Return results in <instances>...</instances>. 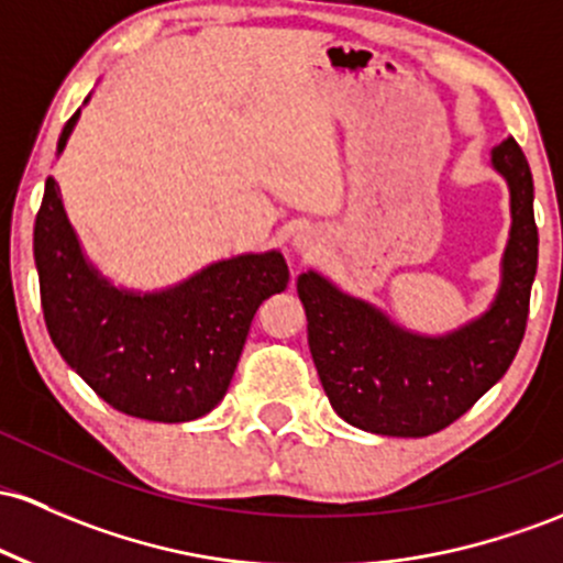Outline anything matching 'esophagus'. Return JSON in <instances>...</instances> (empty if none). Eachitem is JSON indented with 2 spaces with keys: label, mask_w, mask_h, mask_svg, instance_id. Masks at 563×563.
<instances>
[{
  "label": "esophagus",
  "mask_w": 563,
  "mask_h": 563,
  "mask_svg": "<svg viewBox=\"0 0 563 563\" xmlns=\"http://www.w3.org/2000/svg\"><path fill=\"white\" fill-rule=\"evenodd\" d=\"M294 245H296V251H301V253H312L314 249H318V245H314V240L310 238V234H296Z\"/></svg>",
  "instance_id": "1"
}]
</instances>
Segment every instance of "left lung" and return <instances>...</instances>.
Returning <instances> with one entry per match:
<instances>
[{
    "label": "left lung",
    "mask_w": 563,
    "mask_h": 563,
    "mask_svg": "<svg viewBox=\"0 0 563 563\" xmlns=\"http://www.w3.org/2000/svg\"><path fill=\"white\" fill-rule=\"evenodd\" d=\"M510 187V243L492 310L449 336H417L318 272L296 280L307 342L333 411L376 435L422 438L460 419L503 379L521 347L537 275L534 184L516 139L492 152Z\"/></svg>",
    "instance_id": "8db88e82"
}]
</instances>
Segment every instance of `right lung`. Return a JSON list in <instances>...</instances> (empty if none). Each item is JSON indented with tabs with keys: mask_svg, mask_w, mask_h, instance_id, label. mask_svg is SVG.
I'll list each match as a JSON object with an SVG mask.
<instances>
[{
	"mask_svg": "<svg viewBox=\"0 0 563 563\" xmlns=\"http://www.w3.org/2000/svg\"><path fill=\"white\" fill-rule=\"evenodd\" d=\"M79 111L58 139L64 152ZM45 325L60 357L111 409L189 422L227 395L258 305L288 286L277 251L211 264L163 294H128L85 262L60 189L45 181L34 221Z\"/></svg>",
	"mask_w": 563,
	"mask_h": 563,
	"instance_id": "1",
	"label": "right lung"
}]
</instances>
